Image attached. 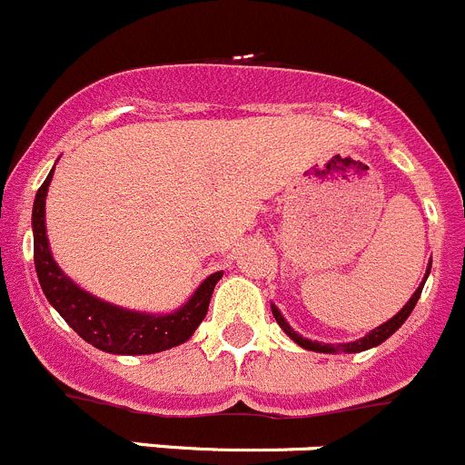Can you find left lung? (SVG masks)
<instances>
[{"instance_id": "obj_1", "label": "left lung", "mask_w": 465, "mask_h": 465, "mask_svg": "<svg viewBox=\"0 0 465 465\" xmlns=\"http://www.w3.org/2000/svg\"><path fill=\"white\" fill-rule=\"evenodd\" d=\"M430 270H431V259H430V265H427L425 277H422L420 286L416 288V292H413V295H411V300H409L407 304H404L402 309H400L398 313L393 315V318L386 320L384 324H380V327H375V329H372V331H368L366 336L359 338V341H352V342H338V345H331V342L311 341V338H304V336H302V333H297L295 329H292L291 324L286 322V318H283L282 311H279L277 306L270 304V309H272L274 320H277L279 327L283 329V333H286V336L291 338L292 342H297V345H300V347H304V350H311V352H320V354H341V352H345V354H354V352H366V350H371V347L381 345V342H384L386 338L393 336V333L398 331L400 327H402L404 320H407L409 315H411V311H413V306H416V302L420 300L422 286H425L427 277H430Z\"/></svg>"}]
</instances>
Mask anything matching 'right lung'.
Returning <instances> with one entry per match:
<instances>
[{"mask_svg":"<svg viewBox=\"0 0 465 465\" xmlns=\"http://www.w3.org/2000/svg\"><path fill=\"white\" fill-rule=\"evenodd\" d=\"M52 173L38 188L31 213L34 229V263L38 272L40 288L49 304L61 313V318L93 347L108 354H156L186 342L195 333L209 311L215 283L223 279L220 272L209 274L191 297L179 309L170 313H145V311L123 309L118 304L104 302L76 286L54 261L49 250L47 224H45V200H47Z\"/></svg>","mask_w":465,"mask_h":465,"instance_id":"right-lung-1","label":"right lung"}]
</instances>
